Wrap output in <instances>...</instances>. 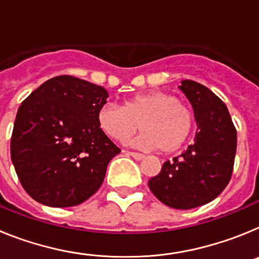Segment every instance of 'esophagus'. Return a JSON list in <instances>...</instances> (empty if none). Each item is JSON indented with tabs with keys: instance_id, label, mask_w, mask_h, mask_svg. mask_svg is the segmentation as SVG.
I'll list each match as a JSON object with an SVG mask.
<instances>
[{
	"instance_id": "34e87169",
	"label": "esophagus",
	"mask_w": 259,
	"mask_h": 259,
	"mask_svg": "<svg viewBox=\"0 0 259 259\" xmlns=\"http://www.w3.org/2000/svg\"><path fill=\"white\" fill-rule=\"evenodd\" d=\"M127 154H130L132 158H135L136 161H141V159H144V158H145V155L141 154V153H136V152H127Z\"/></svg>"
}]
</instances>
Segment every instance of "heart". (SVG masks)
<instances>
[{
  "mask_svg": "<svg viewBox=\"0 0 259 259\" xmlns=\"http://www.w3.org/2000/svg\"><path fill=\"white\" fill-rule=\"evenodd\" d=\"M97 123L106 136L116 141L128 139L139 124L143 131L134 140L135 145L172 153L191 137L194 116L174 95L153 91L127 98L122 106L102 105L97 111Z\"/></svg>",
  "mask_w": 259,
  "mask_h": 259,
  "instance_id": "obj_1",
  "label": "heart"
}]
</instances>
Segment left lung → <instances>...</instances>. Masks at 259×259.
<instances>
[{"mask_svg": "<svg viewBox=\"0 0 259 259\" xmlns=\"http://www.w3.org/2000/svg\"><path fill=\"white\" fill-rule=\"evenodd\" d=\"M193 106L197 122L194 144L149 180L158 200L188 210L217 198L230 183L237 146L236 128L221 98L200 83L183 80L179 87Z\"/></svg>", "mask_w": 259, "mask_h": 259, "instance_id": "obj_1", "label": "left lung"}]
</instances>
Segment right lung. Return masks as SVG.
Returning <instances> with one entry per match:
<instances>
[{
    "mask_svg": "<svg viewBox=\"0 0 259 259\" xmlns=\"http://www.w3.org/2000/svg\"><path fill=\"white\" fill-rule=\"evenodd\" d=\"M107 97L104 87L61 75L22 102L11 135V161L33 200L76 206L101 187L107 164L120 153L97 123Z\"/></svg>",
    "mask_w": 259,
    "mask_h": 259,
    "instance_id": "obj_1",
    "label": "right lung"
}]
</instances>
